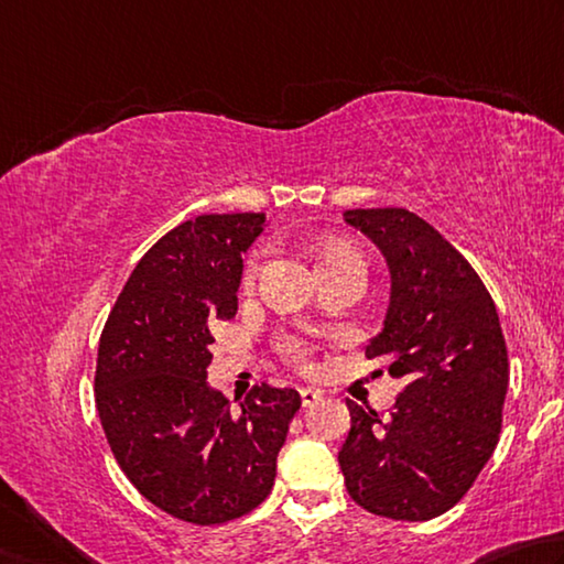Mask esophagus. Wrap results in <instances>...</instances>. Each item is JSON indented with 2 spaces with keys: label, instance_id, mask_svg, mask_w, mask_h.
<instances>
[{
  "label": "esophagus",
  "instance_id": "esophagus-1",
  "mask_svg": "<svg viewBox=\"0 0 564 564\" xmlns=\"http://www.w3.org/2000/svg\"><path fill=\"white\" fill-rule=\"evenodd\" d=\"M300 397H302V406L310 409L314 403L322 401V391L317 389H300Z\"/></svg>",
  "mask_w": 564,
  "mask_h": 564
}]
</instances>
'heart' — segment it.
<instances>
[{
    "label": "heart",
    "instance_id": "b5f03b06",
    "mask_svg": "<svg viewBox=\"0 0 564 564\" xmlns=\"http://www.w3.org/2000/svg\"><path fill=\"white\" fill-rule=\"evenodd\" d=\"M344 254H359V250H357V247L347 245V242H337L322 254V264L329 262V260H337V257H344ZM257 270H260V254H252L245 264V282H250L252 276L257 274ZM276 349H280L284 359L297 364V367H310L312 347L302 337H294V334H282V337L276 339Z\"/></svg>",
    "mask_w": 564,
    "mask_h": 564
}]
</instances>
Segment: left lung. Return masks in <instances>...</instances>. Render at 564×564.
<instances>
[{
	"mask_svg": "<svg viewBox=\"0 0 564 564\" xmlns=\"http://www.w3.org/2000/svg\"><path fill=\"white\" fill-rule=\"evenodd\" d=\"M344 217L391 267V307L367 357L389 359V373L403 381L387 416L347 401L344 482L373 516L438 518L470 490L500 438L510 371L496 302L466 257L416 213L359 207Z\"/></svg>",
	"mask_w": 564,
	"mask_h": 564,
	"instance_id": "8db88e82",
	"label": "left lung"
}]
</instances>
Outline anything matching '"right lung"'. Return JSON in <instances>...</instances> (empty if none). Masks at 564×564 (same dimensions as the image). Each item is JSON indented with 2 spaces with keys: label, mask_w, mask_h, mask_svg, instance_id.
<instances>
[{
  "label": "right lung",
  "mask_w": 564,
  "mask_h": 564,
  "mask_svg": "<svg viewBox=\"0 0 564 564\" xmlns=\"http://www.w3.org/2000/svg\"><path fill=\"white\" fill-rule=\"evenodd\" d=\"M262 213L197 215L128 276L98 341L96 409L113 458L155 508L193 525L242 518L270 496L302 399L254 383L232 409L207 387L213 324L237 314L242 252Z\"/></svg>",
  "instance_id": "1"
}]
</instances>
